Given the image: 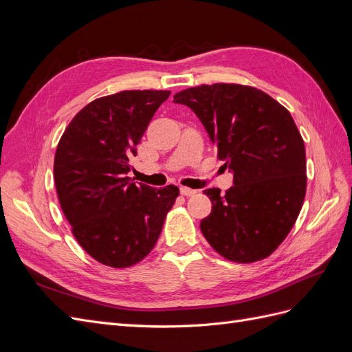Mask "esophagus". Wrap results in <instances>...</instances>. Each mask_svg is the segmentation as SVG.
Returning a JSON list of instances; mask_svg holds the SVG:
<instances>
[{"label": "esophagus", "mask_w": 352, "mask_h": 352, "mask_svg": "<svg viewBox=\"0 0 352 352\" xmlns=\"http://www.w3.org/2000/svg\"><path fill=\"white\" fill-rule=\"evenodd\" d=\"M180 194H182V195H185V197H194V195L197 194V190H194V189H189V188H185V186H182V188H180Z\"/></svg>", "instance_id": "1"}]
</instances>
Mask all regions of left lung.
<instances>
[{"label":"left lung","mask_w":352,"mask_h":352,"mask_svg":"<svg viewBox=\"0 0 352 352\" xmlns=\"http://www.w3.org/2000/svg\"><path fill=\"white\" fill-rule=\"evenodd\" d=\"M173 102L192 110L233 173V186L208 188L201 232L223 257L263 260L295 225L305 197V148L291 113L265 92L235 83L201 85Z\"/></svg>","instance_id":"8db88e82"}]
</instances>
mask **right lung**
<instances>
[{
    "mask_svg": "<svg viewBox=\"0 0 352 352\" xmlns=\"http://www.w3.org/2000/svg\"><path fill=\"white\" fill-rule=\"evenodd\" d=\"M170 91H122L89 102L66 127L54 158L63 212L92 258L123 269L146 257L179 188L127 176L129 158Z\"/></svg>",
    "mask_w": 352,
    "mask_h": 352,
    "instance_id": "add662e5",
    "label": "right lung"
}]
</instances>
